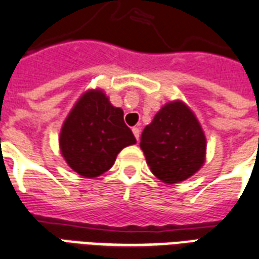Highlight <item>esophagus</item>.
I'll list each match as a JSON object with an SVG mask.
<instances>
[{
	"label": "esophagus",
	"instance_id": "esophagus-1",
	"mask_svg": "<svg viewBox=\"0 0 259 259\" xmlns=\"http://www.w3.org/2000/svg\"><path fill=\"white\" fill-rule=\"evenodd\" d=\"M132 132H134V135H135L136 140H139V138H140V130H139V128L134 127V128H132Z\"/></svg>",
	"mask_w": 259,
	"mask_h": 259
}]
</instances>
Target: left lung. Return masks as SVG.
Wrapping results in <instances>:
<instances>
[{
    "instance_id": "left-lung-1",
    "label": "left lung",
    "mask_w": 259,
    "mask_h": 259,
    "mask_svg": "<svg viewBox=\"0 0 259 259\" xmlns=\"http://www.w3.org/2000/svg\"><path fill=\"white\" fill-rule=\"evenodd\" d=\"M140 148L155 177L166 184H178L204 165L206 140L189 107L182 101H171L146 125Z\"/></svg>"
}]
</instances>
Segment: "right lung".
<instances>
[{
    "label": "right lung",
    "instance_id": "1",
    "mask_svg": "<svg viewBox=\"0 0 259 259\" xmlns=\"http://www.w3.org/2000/svg\"><path fill=\"white\" fill-rule=\"evenodd\" d=\"M124 112L109 102L100 89L78 98L62 125L59 147L67 165L86 178L111 169L124 147L136 143L124 123Z\"/></svg>",
    "mask_w": 259,
    "mask_h": 259
}]
</instances>
